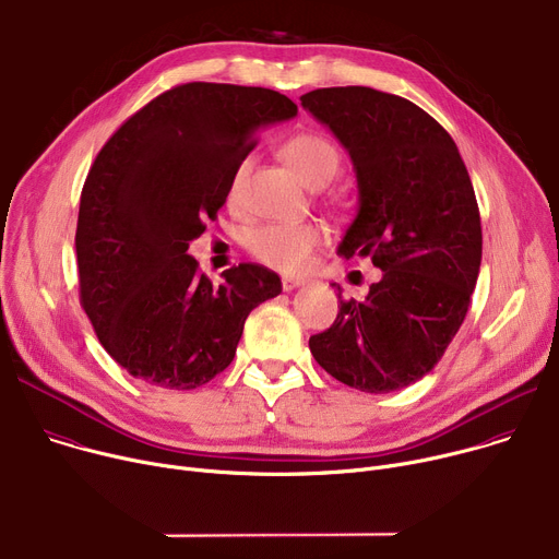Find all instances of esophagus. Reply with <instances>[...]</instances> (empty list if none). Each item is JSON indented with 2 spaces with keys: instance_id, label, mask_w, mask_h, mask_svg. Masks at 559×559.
<instances>
[{
  "instance_id": "34e87169",
  "label": "esophagus",
  "mask_w": 559,
  "mask_h": 559,
  "mask_svg": "<svg viewBox=\"0 0 559 559\" xmlns=\"http://www.w3.org/2000/svg\"><path fill=\"white\" fill-rule=\"evenodd\" d=\"M281 283H283V289H285V292H292V289H296V287H300V285H306V278L283 276V278H281Z\"/></svg>"
}]
</instances>
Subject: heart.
Wrapping results in <instances>:
<instances>
[{
	"mask_svg": "<svg viewBox=\"0 0 559 559\" xmlns=\"http://www.w3.org/2000/svg\"><path fill=\"white\" fill-rule=\"evenodd\" d=\"M283 156L294 167L298 178L312 189H323L341 169V154L334 142L321 133H298L283 144ZM249 160H240L227 185V202L236 205ZM321 242V229L312 223H267L253 229L247 247L253 259L278 272H300L312 261Z\"/></svg>",
	"mask_w": 559,
	"mask_h": 559,
	"instance_id": "heart-1",
	"label": "heart"
}]
</instances>
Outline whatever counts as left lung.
Segmentation results:
<instances>
[{"label":"left lung","instance_id":"1","mask_svg":"<svg viewBox=\"0 0 559 559\" xmlns=\"http://www.w3.org/2000/svg\"><path fill=\"white\" fill-rule=\"evenodd\" d=\"M300 105L336 135L357 174L359 212L338 253L370 257L383 272L366 298L341 300L310 349L349 388L401 390L439 364L471 306L481 221L468 169L448 131L405 97L332 86L300 95Z\"/></svg>","mask_w":559,"mask_h":559}]
</instances>
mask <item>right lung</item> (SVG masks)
<instances>
[{
  "label": "right lung",
  "instance_id": "right-lung-1",
  "mask_svg": "<svg viewBox=\"0 0 559 559\" xmlns=\"http://www.w3.org/2000/svg\"><path fill=\"white\" fill-rule=\"evenodd\" d=\"M296 111L272 88L189 82L151 99L97 154L75 231L80 300L131 377L205 385L234 361L249 312L281 294L278 274L257 263L214 285L187 249L225 205L259 131Z\"/></svg>",
  "mask_w": 559,
  "mask_h": 559
}]
</instances>
